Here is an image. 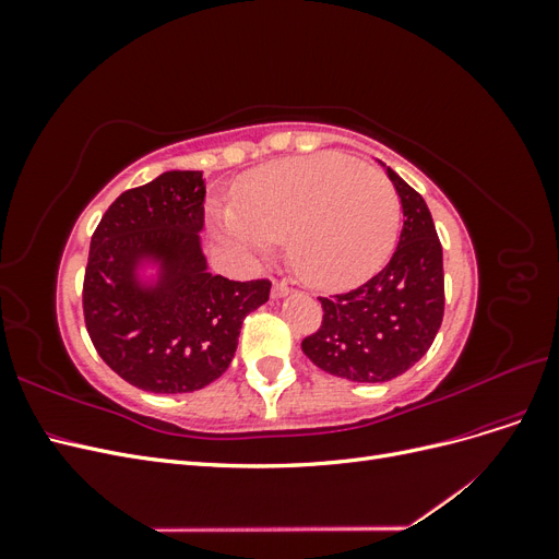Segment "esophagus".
Masks as SVG:
<instances>
[{
    "instance_id": "1",
    "label": "esophagus",
    "mask_w": 559,
    "mask_h": 559,
    "mask_svg": "<svg viewBox=\"0 0 559 559\" xmlns=\"http://www.w3.org/2000/svg\"><path fill=\"white\" fill-rule=\"evenodd\" d=\"M292 294V286L286 284V282H275L273 284V298H284V296H289Z\"/></svg>"
}]
</instances>
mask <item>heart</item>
Listing matches in <instances>:
<instances>
[{
    "label": "heart",
    "mask_w": 559,
    "mask_h": 559,
    "mask_svg": "<svg viewBox=\"0 0 559 559\" xmlns=\"http://www.w3.org/2000/svg\"><path fill=\"white\" fill-rule=\"evenodd\" d=\"M214 222L226 240L257 253L289 240L298 277L345 286L392 249L399 195L376 167L345 154H317L261 167L240 186L238 210H218Z\"/></svg>",
    "instance_id": "b5f03b06"
}]
</instances>
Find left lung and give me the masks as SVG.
I'll list each match as a JSON object with an SVG mask.
<instances>
[{
  "label": "left lung",
  "mask_w": 559,
  "mask_h": 559,
  "mask_svg": "<svg viewBox=\"0 0 559 559\" xmlns=\"http://www.w3.org/2000/svg\"><path fill=\"white\" fill-rule=\"evenodd\" d=\"M380 165L401 198L399 245L376 277L319 298L324 319L300 345L314 366L352 382H386L413 368L431 347L445 310L443 247L427 202Z\"/></svg>",
  "instance_id": "1"
}]
</instances>
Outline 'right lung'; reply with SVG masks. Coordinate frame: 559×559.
<instances>
[{"instance_id": "obj_1", "label": "right lung", "mask_w": 559, "mask_h": 559, "mask_svg": "<svg viewBox=\"0 0 559 559\" xmlns=\"http://www.w3.org/2000/svg\"><path fill=\"white\" fill-rule=\"evenodd\" d=\"M202 202V173L170 170L118 195L93 233L86 329L114 373L144 392H198L222 378L245 317L270 296L267 280L210 273Z\"/></svg>"}]
</instances>
